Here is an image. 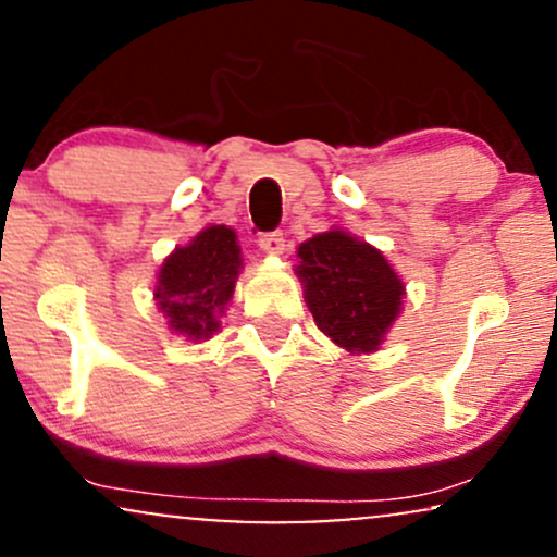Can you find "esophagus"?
Segmentation results:
<instances>
[{"mask_svg":"<svg viewBox=\"0 0 557 557\" xmlns=\"http://www.w3.org/2000/svg\"><path fill=\"white\" fill-rule=\"evenodd\" d=\"M259 248L267 253H283L285 251V235L280 230H272V233H261Z\"/></svg>","mask_w":557,"mask_h":557,"instance_id":"obj_1","label":"esophagus"}]
</instances>
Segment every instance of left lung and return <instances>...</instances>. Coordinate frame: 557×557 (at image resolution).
I'll return each mask as SVG.
<instances>
[{
  "instance_id": "8db88e82",
  "label": "left lung",
  "mask_w": 557,
  "mask_h": 557,
  "mask_svg": "<svg viewBox=\"0 0 557 557\" xmlns=\"http://www.w3.org/2000/svg\"><path fill=\"white\" fill-rule=\"evenodd\" d=\"M306 304L324 335L350 354H372L400 311L403 283L369 243L343 230L319 233L298 248Z\"/></svg>"
}]
</instances>
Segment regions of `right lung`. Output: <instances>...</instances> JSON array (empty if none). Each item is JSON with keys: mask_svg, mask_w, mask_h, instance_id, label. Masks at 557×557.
Returning a JSON list of instances; mask_svg holds the SVG:
<instances>
[{"mask_svg": "<svg viewBox=\"0 0 557 557\" xmlns=\"http://www.w3.org/2000/svg\"><path fill=\"white\" fill-rule=\"evenodd\" d=\"M238 270L240 248L225 225L201 230L188 246L177 248L159 270L154 293L170 327L194 341L214 335L216 317L233 298Z\"/></svg>", "mask_w": 557, "mask_h": 557, "instance_id": "obj_1", "label": "right lung"}]
</instances>
